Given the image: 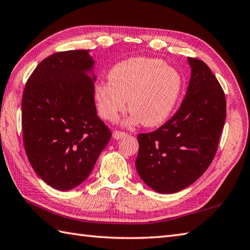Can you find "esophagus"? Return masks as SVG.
I'll return each instance as SVG.
<instances>
[{
    "instance_id": "34e87169",
    "label": "esophagus",
    "mask_w": 250,
    "mask_h": 250,
    "mask_svg": "<svg viewBox=\"0 0 250 250\" xmlns=\"http://www.w3.org/2000/svg\"><path fill=\"white\" fill-rule=\"evenodd\" d=\"M112 136H114V139L119 140V139H121V138H125V136H126V133H125V132L115 130L114 132H112Z\"/></svg>"
}]
</instances>
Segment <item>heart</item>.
<instances>
[{
	"label": "heart",
	"mask_w": 250,
	"mask_h": 250,
	"mask_svg": "<svg viewBox=\"0 0 250 250\" xmlns=\"http://www.w3.org/2000/svg\"><path fill=\"white\" fill-rule=\"evenodd\" d=\"M183 80L175 68L151 57H131L116 63L108 83L94 89L97 110L103 119L114 121L125 109L130 124L159 125L169 118L182 91Z\"/></svg>",
	"instance_id": "heart-1"
}]
</instances>
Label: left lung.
<instances>
[{"mask_svg": "<svg viewBox=\"0 0 250 250\" xmlns=\"http://www.w3.org/2000/svg\"><path fill=\"white\" fill-rule=\"evenodd\" d=\"M190 79L179 110L153 132L138 135L135 167L158 193H177L208 169L216 156L227 117L226 95L210 68L188 58Z\"/></svg>", "mask_w": 250, "mask_h": 250, "instance_id": "obj_1", "label": "left lung"}]
</instances>
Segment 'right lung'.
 Wrapping results in <instances>:
<instances>
[{
    "mask_svg": "<svg viewBox=\"0 0 250 250\" xmlns=\"http://www.w3.org/2000/svg\"><path fill=\"white\" fill-rule=\"evenodd\" d=\"M94 61L89 50L58 52L43 60L24 86L22 140L33 170L60 190L81 184L111 132L96 114Z\"/></svg>",
    "mask_w": 250,
    "mask_h": 250,
    "instance_id": "obj_1",
    "label": "right lung"
}]
</instances>
